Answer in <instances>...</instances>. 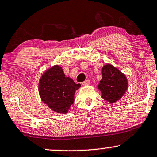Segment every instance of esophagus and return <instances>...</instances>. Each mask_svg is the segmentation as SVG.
Segmentation results:
<instances>
[{"mask_svg":"<svg viewBox=\"0 0 157 157\" xmlns=\"http://www.w3.org/2000/svg\"><path fill=\"white\" fill-rule=\"evenodd\" d=\"M90 81L89 79H87V80H85V82H83L82 83V85H90Z\"/></svg>","mask_w":157,"mask_h":157,"instance_id":"obj_1","label":"esophagus"}]
</instances>
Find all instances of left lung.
<instances>
[{"mask_svg": "<svg viewBox=\"0 0 157 157\" xmlns=\"http://www.w3.org/2000/svg\"><path fill=\"white\" fill-rule=\"evenodd\" d=\"M101 74L102 78L98 86L101 98L109 103H115L127 90V79L124 74L110 64L103 66Z\"/></svg>", "mask_w": 157, "mask_h": 157, "instance_id": "left-lung-1", "label": "left lung"}]
</instances>
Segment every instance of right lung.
Here are the masks:
<instances>
[{
    "label": "right lung",
    "instance_id": "1",
    "mask_svg": "<svg viewBox=\"0 0 157 157\" xmlns=\"http://www.w3.org/2000/svg\"><path fill=\"white\" fill-rule=\"evenodd\" d=\"M80 87V84L65 76L62 67L56 65L41 76L38 91L42 101L52 111L65 114L73 104L75 93Z\"/></svg>",
    "mask_w": 157,
    "mask_h": 157
}]
</instances>
